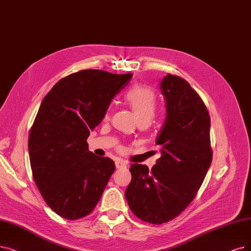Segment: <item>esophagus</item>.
I'll list each match as a JSON object with an SVG mask.
<instances>
[{
	"instance_id": "obj_1",
	"label": "esophagus",
	"mask_w": 251,
	"mask_h": 251,
	"mask_svg": "<svg viewBox=\"0 0 251 251\" xmlns=\"http://www.w3.org/2000/svg\"><path fill=\"white\" fill-rule=\"evenodd\" d=\"M115 166H116L117 169H119V168H126V164L122 159H116L115 160Z\"/></svg>"
}]
</instances>
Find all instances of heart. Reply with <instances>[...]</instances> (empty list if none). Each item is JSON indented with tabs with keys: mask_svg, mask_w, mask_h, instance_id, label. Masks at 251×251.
Listing matches in <instances>:
<instances>
[{
	"mask_svg": "<svg viewBox=\"0 0 251 251\" xmlns=\"http://www.w3.org/2000/svg\"><path fill=\"white\" fill-rule=\"evenodd\" d=\"M126 103L133 108L139 123H146L147 125L151 122L157 110V98L151 88L134 85L129 88L125 96ZM110 114V108L107 109L105 117L108 118Z\"/></svg>",
	"mask_w": 251,
	"mask_h": 251,
	"instance_id": "1",
	"label": "heart"
}]
</instances>
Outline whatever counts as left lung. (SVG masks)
Returning <instances> with one entry per match:
<instances>
[{"mask_svg":"<svg viewBox=\"0 0 251 251\" xmlns=\"http://www.w3.org/2000/svg\"><path fill=\"white\" fill-rule=\"evenodd\" d=\"M167 116L155 145L156 164H133L126 199L141 220L162 225L177 217L201 187L212 162L210 115L201 97L183 78L168 74L160 82Z\"/></svg>","mask_w":251,"mask_h":251,"instance_id":"obj_1","label":"left lung"}]
</instances>
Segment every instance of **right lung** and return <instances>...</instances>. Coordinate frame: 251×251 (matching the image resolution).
<instances>
[{
    "mask_svg": "<svg viewBox=\"0 0 251 251\" xmlns=\"http://www.w3.org/2000/svg\"><path fill=\"white\" fill-rule=\"evenodd\" d=\"M132 76L81 70L43 99L29 131V163L44 201L63 218L91 214L114 172L113 160L89 151L86 140Z\"/></svg>",
    "mask_w": 251,
    "mask_h": 251,
    "instance_id": "obj_1",
    "label": "right lung"
}]
</instances>
